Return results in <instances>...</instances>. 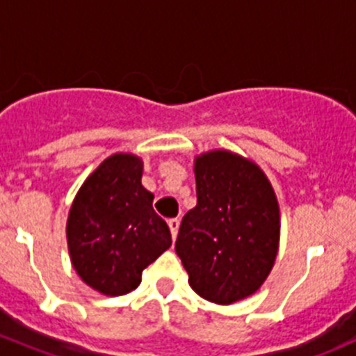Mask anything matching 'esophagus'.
I'll return each mask as SVG.
<instances>
[{"label": "esophagus", "instance_id": "esophagus-1", "mask_svg": "<svg viewBox=\"0 0 356 356\" xmlns=\"http://www.w3.org/2000/svg\"><path fill=\"white\" fill-rule=\"evenodd\" d=\"M179 225H181V221H179L177 218H172L168 219V228H170V234H172V238L177 237V232H179Z\"/></svg>", "mask_w": 356, "mask_h": 356}]
</instances>
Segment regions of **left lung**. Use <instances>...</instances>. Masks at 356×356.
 I'll use <instances>...</instances> for the list:
<instances>
[{
  "instance_id": "obj_1",
  "label": "left lung",
  "mask_w": 356,
  "mask_h": 356,
  "mask_svg": "<svg viewBox=\"0 0 356 356\" xmlns=\"http://www.w3.org/2000/svg\"><path fill=\"white\" fill-rule=\"evenodd\" d=\"M197 207L186 212L175 253L202 298L232 304L253 295L275 261L279 207L264 172L212 151L195 163Z\"/></svg>"
}]
</instances>
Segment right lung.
<instances>
[{
  "instance_id": "1",
  "label": "right lung",
  "mask_w": 356,
  "mask_h": 356,
  "mask_svg": "<svg viewBox=\"0 0 356 356\" xmlns=\"http://www.w3.org/2000/svg\"><path fill=\"white\" fill-rule=\"evenodd\" d=\"M142 161L114 154L84 182L70 209L66 237L82 281L105 295H126L142 270L172 245L165 219L142 186Z\"/></svg>"
}]
</instances>
